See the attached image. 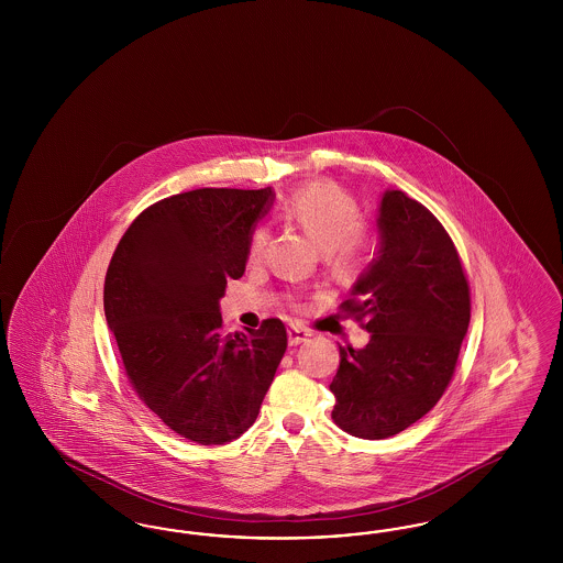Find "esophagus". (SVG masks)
<instances>
[{
    "label": "esophagus",
    "instance_id": "1",
    "mask_svg": "<svg viewBox=\"0 0 563 563\" xmlns=\"http://www.w3.org/2000/svg\"><path fill=\"white\" fill-rule=\"evenodd\" d=\"M287 338H289V346H299L301 342H306L308 338H310V333L306 331V329H301V327H289L287 329Z\"/></svg>",
    "mask_w": 563,
    "mask_h": 563
}]
</instances>
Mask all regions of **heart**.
Wrapping results in <instances>:
<instances>
[{
    "mask_svg": "<svg viewBox=\"0 0 563 563\" xmlns=\"http://www.w3.org/2000/svg\"><path fill=\"white\" fill-rule=\"evenodd\" d=\"M312 242L327 253L338 272H354L363 264L367 241L361 234L363 214L354 198L333 184H310L295 189L283 207ZM268 230H255L249 244V260L260 262L266 253Z\"/></svg>",
    "mask_w": 563,
    "mask_h": 563,
    "instance_id": "obj_1",
    "label": "heart"
}]
</instances>
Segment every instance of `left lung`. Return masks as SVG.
<instances>
[{"label": "left lung", "mask_w": 563, "mask_h": 563, "mask_svg": "<svg viewBox=\"0 0 563 563\" xmlns=\"http://www.w3.org/2000/svg\"><path fill=\"white\" fill-rule=\"evenodd\" d=\"M377 251L352 285L346 312L365 321V349L340 346L331 382L335 424L386 439L441 399L471 321V297L454 242L413 198L386 189L377 205Z\"/></svg>", "instance_id": "left-lung-1"}]
</instances>
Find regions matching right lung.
<instances>
[{"label": "right lung", "instance_id": "obj_1", "mask_svg": "<svg viewBox=\"0 0 563 563\" xmlns=\"http://www.w3.org/2000/svg\"><path fill=\"white\" fill-rule=\"evenodd\" d=\"M274 196L205 188L164 198L134 219L109 264L106 319L136 395L200 445L230 443L255 422L287 350L278 319L223 335L219 306Z\"/></svg>", "mask_w": 563, "mask_h": 563}]
</instances>
